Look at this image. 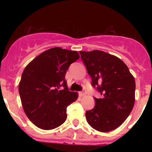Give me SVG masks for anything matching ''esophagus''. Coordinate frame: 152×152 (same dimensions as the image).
Listing matches in <instances>:
<instances>
[{
    "label": "esophagus",
    "mask_w": 152,
    "mask_h": 152,
    "mask_svg": "<svg viewBox=\"0 0 152 152\" xmlns=\"http://www.w3.org/2000/svg\"><path fill=\"white\" fill-rule=\"evenodd\" d=\"M78 94H79V96H83L86 95V93H85L84 91H80L79 93H78Z\"/></svg>",
    "instance_id": "1"
}]
</instances>
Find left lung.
<instances>
[{
  "label": "left lung",
  "mask_w": 152,
  "mask_h": 152,
  "mask_svg": "<svg viewBox=\"0 0 152 152\" xmlns=\"http://www.w3.org/2000/svg\"><path fill=\"white\" fill-rule=\"evenodd\" d=\"M81 58L102 98H94L93 109L86 118L94 129L107 132L126 119L135 102L136 83L126 64L118 57L102 50L79 51Z\"/></svg>",
  "instance_id": "obj_1"
}]
</instances>
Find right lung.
Listing matches in <instances>:
<instances>
[{"label":"right lung","mask_w":152,"mask_h":152,"mask_svg":"<svg viewBox=\"0 0 152 152\" xmlns=\"http://www.w3.org/2000/svg\"><path fill=\"white\" fill-rule=\"evenodd\" d=\"M79 57L76 50L55 47L26 66L19 82V94L24 112L35 126L50 130L66 121V108L78 97L68 89L66 73Z\"/></svg>","instance_id":"right-lung-1"}]
</instances>
